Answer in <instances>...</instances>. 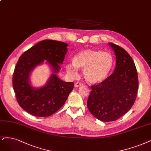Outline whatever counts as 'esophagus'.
I'll list each match as a JSON object with an SVG mask.
<instances>
[{
  "instance_id": "esophagus-1",
  "label": "esophagus",
  "mask_w": 151,
  "mask_h": 151,
  "mask_svg": "<svg viewBox=\"0 0 151 151\" xmlns=\"http://www.w3.org/2000/svg\"><path fill=\"white\" fill-rule=\"evenodd\" d=\"M83 84H82V83H81V82H76V84H75V87H81V86H82Z\"/></svg>"
}]
</instances>
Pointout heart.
Masks as SVG:
<instances>
[{"label": "heart", "mask_w": 151, "mask_h": 151, "mask_svg": "<svg viewBox=\"0 0 151 151\" xmlns=\"http://www.w3.org/2000/svg\"><path fill=\"white\" fill-rule=\"evenodd\" d=\"M72 64L65 66L67 74L74 78L78 70H83V75L89 84H96L104 81L110 74L114 65L112 56L107 52L95 49H85L72 59Z\"/></svg>", "instance_id": "heart-1"}]
</instances>
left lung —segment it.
<instances>
[{"label":"left lung","instance_id":"obj_1","mask_svg":"<svg viewBox=\"0 0 151 151\" xmlns=\"http://www.w3.org/2000/svg\"><path fill=\"white\" fill-rule=\"evenodd\" d=\"M108 44L116 55L115 69L104 81L91 86L87 101L91 113L104 122L116 121L131 109L139 86L137 69L131 57L119 45Z\"/></svg>","mask_w":151,"mask_h":151}]
</instances>
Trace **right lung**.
Instances as JSON below:
<instances>
[{"mask_svg": "<svg viewBox=\"0 0 151 151\" xmlns=\"http://www.w3.org/2000/svg\"><path fill=\"white\" fill-rule=\"evenodd\" d=\"M67 43L46 39L40 41L20 57L13 74V88L20 106L37 117L52 115L63 106L74 83L67 82L58 76L67 52ZM47 63L53 73L42 87L31 84L30 75L36 66Z\"/></svg>", "mask_w": 151, "mask_h": 151, "instance_id": "add662e5", "label": "right lung"}]
</instances>
